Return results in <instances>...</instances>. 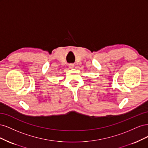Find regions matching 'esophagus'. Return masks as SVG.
I'll return each instance as SVG.
<instances>
[{
    "label": "esophagus",
    "mask_w": 148,
    "mask_h": 148,
    "mask_svg": "<svg viewBox=\"0 0 148 148\" xmlns=\"http://www.w3.org/2000/svg\"><path fill=\"white\" fill-rule=\"evenodd\" d=\"M74 67V65L73 64H70L69 65V68L70 69H73Z\"/></svg>",
    "instance_id": "obj_1"
}]
</instances>
